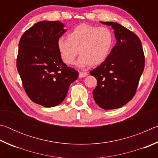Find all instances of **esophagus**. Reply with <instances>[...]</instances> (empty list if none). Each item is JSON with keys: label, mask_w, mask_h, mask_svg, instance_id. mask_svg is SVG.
I'll return each instance as SVG.
<instances>
[{"label": "esophagus", "mask_w": 158, "mask_h": 158, "mask_svg": "<svg viewBox=\"0 0 158 158\" xmlns=\"http://www.w3.org/2000/svg\"><path fill=\"white\" fill-rule=\"evenodd\" d=\"M88 75L87 73H85V72H80L79 74V78H83V77H85Z\"/></svg>", "instance_id": "obj_1"}]
</instances>
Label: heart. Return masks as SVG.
<instances>
[{"instance_id":"heart-1","label":"heart","mask_w":158,"mask_h":158,"mask_svg":"<svg viewBox=\"0 0 158 158\" xmlns=\"http://www.w3.org/2000/svg\"><path fill=\"white\" fill-rule=\"evenodd\" d=\"M114 43L110 29L82 23L68 35V40L60 38L57 47L61 59L67 65H74L78 53L79 67L98 66L107 59Z\"/></svg>"}]
</instances>
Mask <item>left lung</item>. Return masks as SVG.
I'll list each match as a JSON object with an SVG mask.
<instances>
[{
	"instance_id": "8db88e82",
	"label": "left lung",
	"mask_w": 158,
	"mask_h": 158,
	"mask_svg": "<svg viewBox=\"0 0 158 158\" xmlns=\"http://www.w3.org/2000/svg\"><path fill=\"white\" fill-rule=\"evenodd\" d=\"M102 23L114 30L116 44L105 62L90 72L97 79L93 98L100 107H121L135 96L145 65L141 42L132 31L115 22Z\"/></svg>"
}]
</instances>
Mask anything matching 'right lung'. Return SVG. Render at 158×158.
<instances>
[{
    "label": "right lung",
    "mask_w": 158,
    "mask_h": 158,
    "mask_svg": "<svg viewBox=\"0 0 158 158\" xmlns=\"http://www.w3.org/2000/svg\"><path fill=\"white\" fill-rule=\"evenodd\" d=\"M66 32L59 21L37 22L21 36L17 68L26 94L45 107L60 104L79 73L63 62L57 47Z\"/></svg>",
    "instance_id": "right-lung-1"
}]
</instances>
